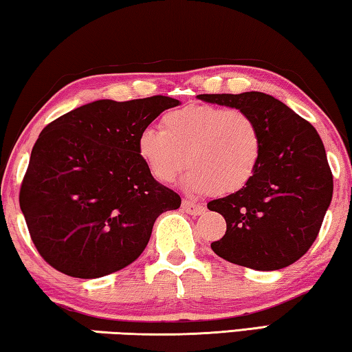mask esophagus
<instances>
[{
    "mask_svg": "<svg viewBox=\"0 0 352 352\" xmlns=\"http://www.w3.org/2000/svg\"><path fill=\"white\" fill-rule=\"evenodd\" d=\"M182 209L186 210L187 214L190 215H201L204 210H206V208L203 206V204H198L195 201H190V199H184L182 201Z\"/></svg>",
    "mask_w": 352,
    "mask_h": 352,
    "instance_id": "34e87169",
    "label": "esophagus"
}]
</instances>
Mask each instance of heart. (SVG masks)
I'll use <instances>...</instances> for the list:
<instances>
[{
  "label": "heart",
  "instance_id": "heart-1",
  "mask_svg": "<svg viewBox=\"0 0 352 352\" xmlns=\"http://www.w3.org/2000/svg\"><path fill=\"white\" fill-rule=\"evenodd\" d=\"M137 149L160 182L176 181L188 164L186 181L192 190L228 195L255 176L263 137L256 121L241 108L187 105L166 113L162 129H143Z\"/></svg>",
  "mask_w": 352,
  "mask_h": 352
}]
</instances>
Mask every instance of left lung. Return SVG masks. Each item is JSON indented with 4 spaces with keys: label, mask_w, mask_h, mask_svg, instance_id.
Instances as JSON below:
<instances>
[{
    "label": "left lung",
    "mask_w": 352,
    "mask_h": 352,
    "mask_svg": "<svg viewBox=\"0 0 352 352\" xmlns=\"http://www.w3.org/2000/svg\"><path fill=\"white\" fill-rule=\"evenodd\" d=\"M197 97L247 111L263 137L261 162L250 182L208 203L226 221L225 236L210 247L226 261L256 270L296 263L315 242L332 201L333 177L316 129L258 91Z\"/></svg>",
    "instance_id": "8db88e82"
}]
</instances>
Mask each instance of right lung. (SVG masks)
<instances>
[{"label": "right lung", "mask_w": 352, "mask_h": 352, "mask_svg": "<svg viewBox=\"0 0 352 352\" xmlns=\"http://www.w3.org/2000/svg\"><path fill=\"white\" fill-rule=\"evenodd\" d=\"M181 102L153 96L96 100L52 121L31 151L20 209L39 255L75 278H99L133 263L155 219L181 206L140 159L137 138Z\"/></svg>", "instance_id": "1"}]
</instances>
